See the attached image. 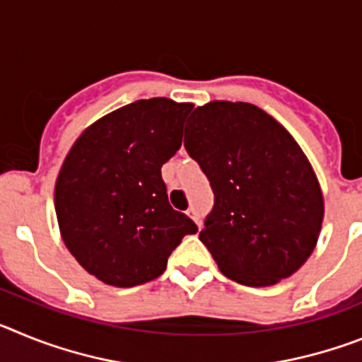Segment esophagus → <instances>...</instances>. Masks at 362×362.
<instances>
[{
    "label": "esophagus",
    "instance_id": "esophagus-1",
    "mask_svg": "<svg viewBox=\"0 0 362 362\" xmlns=\"http://www.w3.org/2000/svg\"><path fill=\"white\" fill-rule=\"evenodd\" d=\"M187 214H188V217H190L192 221H196V223H197V226H201L199 214H197V210H196V209H188V210H187Z\"/></svg>",
    "mask_w": 362,
    "mask_h": 362
}]
</instances>
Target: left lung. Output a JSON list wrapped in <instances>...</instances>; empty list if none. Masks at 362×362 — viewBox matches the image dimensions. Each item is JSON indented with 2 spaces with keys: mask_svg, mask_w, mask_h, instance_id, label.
Listing matches in <instances>:
<instances>
[{
  "mask_svg": "<svg viewBox=\"0 0 362 362\" xmlns=\"http://www.w3.org/2000/svg\"><path fill=\"white\" fill-rule=\"evenodd\" d=\"M185 148L214 190L199 239L219 270L246 286H272L296 274L321 233L325 199L292 134L250 103L197 107Z\"/></svg>",
  "mask_w": 362,
  "mask_h": 362,
  "instance_id": "obj_1",
  "label": "left lung"
}]
</instances>
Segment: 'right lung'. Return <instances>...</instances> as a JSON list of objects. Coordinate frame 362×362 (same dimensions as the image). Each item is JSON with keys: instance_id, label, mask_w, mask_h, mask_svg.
<instances>
[{"instance_id": "obj_1", "label": "right lung", "mask_w": 362, "mask_h": 362, "mask_svg": "<svg viewBox=\"0 0 362 362\" xmlns=\"http://www.w3.org/2000/svg\"><path fill=\"white\" fill-rule=\"evenodd\" d=\"M192 103L139 99L86 127L54 188L65 246L88 274L117 288L148 283L196 223L168 203L161 166L183 139Z\"/></svg>"}]
</instances>
